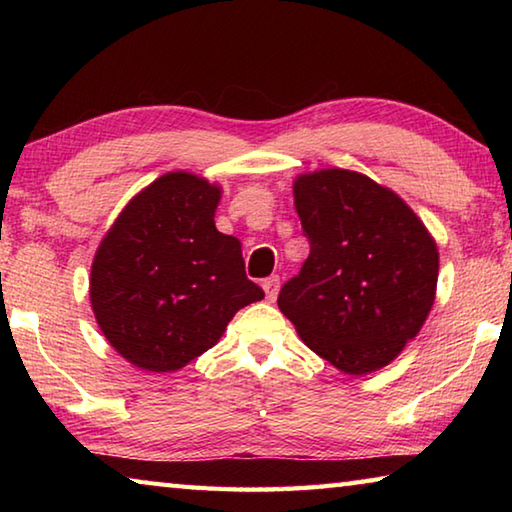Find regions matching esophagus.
I'll list each match as a JSON object with an SVG mask.
<instances>
[{"label": "esophagus", "mask_w": 512, "mask_h": 512, "mask_svg": "<svg viewBox=\"0 0 512 512\" xmlns=\"http://www.w3.org/2000/svg\"><path fill=\"white\" fill-rule=\"evenodd\" d=\"M262 287L266 291V298L273 302L277 298V291H280V277H277V275L266 277V280L262 282Z\"/></svg>", "instance_id": "esophagus-1"}]
</instances>
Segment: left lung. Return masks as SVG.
<instances>
[{
  "label": "left lung",
  "instance_id": "1",
  "mask_svg": "<svg viewBox=\"0 0 512 512\" xmlns=\"http://www.w3.org/2000/svg\"><path fill=\"white\" fill-rule=\"evenodd\" d=\"M293 198L309 257L277 307L345 375L388 366L433 307L436 241L400 196L357 171L302 173Z\"/></svg>",
  "mask_w": 512,
  "mask_h": 512
}]
</instances>
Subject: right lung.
Returning a JSON list of instances; mask_svg holds the SVG:
<instances>
[{"label": "right lung", "instance_id": "right-lung-1", "mask_svg": "<svg viewBox=\"0 0 512 512\" xmlns=\"http://www.w3.org/2000/svg\"><path fill=\"white\" fill-rule=\"evenodd\" d=\"M221 187L169 171L128 203L97 248L90 302L103 336L133 366L171 372L221 339L264 298L239 239L214 225Z\"/></svg>", "mask_w": 512, "mask_h": 512}]
</instances>
